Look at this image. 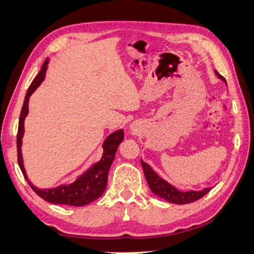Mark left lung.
<instances>
[{
  "instance_id": "1",
  "label": "left lung",
  "mask_w": 254,
  "mask_h": 254,
  "mask_svg": "<svg viewBox=\"0 0 254 254\" xmlns=\"http://www.w3.org/2000/svg\"><path fill=\"white\" fill-rule=\"evenodd\" d=\"M215 75L219 77L220 80L225 82V79L220 75L218 72L214 71ZM227 84V82H225ZM141 164L143 168V171H144V175L146 179V182L149 184L150 190L154 193L155 195L162 197L165 201L170 202V203L174 204H187L191 203V202H194L196 200L201 199L202 196H204L207 192L211 190V188H204L203 190L201 191H180L177 188H174L172 184L165 181L164 179L159 177L158 173H156L153 169H152L149 164L145 163L144 161L141 160Z\"/></svg>"
}]
</instances>
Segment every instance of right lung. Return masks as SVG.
Segmentation results:
<instances>
[{
  "label": "right lung",
  "instance_id": "obj_1",
  "mask_svg": "<svg viewBox=\"0 0 254 254\" xmlns=\"http://www.w3.org/2000/svg\"><path fill=\"white\" fill-rule=\"evenodd\" d=\"M49 60H45L43 63L42 68L36 75L33 82L27 90L25 95L24 103L21 110L20 121H18V130H17V139H16V146H17V162L20 165V169L24 175L27 183L30 184L36 194L42 197L43 200L50 202L53 204H65V205H73V206H83L95 201L98 197L103 194V192L107 188L108 183V174L109 170L111 168L113 160L115 158V152L118 150L120 145L124 139V132L118 130L111 133L105 141L103 142V154L102 158L92 165L91 168L86 170L84 173H82L80 177H77L74 182L71 184H62L54 189H39L34 187L32 182L29 180L24 169V163H23L22 156V139L24 134V120L29 113V100L32 93L38 89L39 85L43 82L45 77V72L48 68Z\"/></svg>",
  "mask_w": 254,
  "mask_h": 254
}]
</instances>
